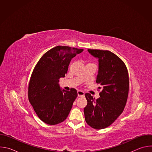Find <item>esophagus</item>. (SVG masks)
<instances>
[{"label": "esophagus", "instance_id": "34e87169", "mask_svg": "<svg viewBox=\"0 0 152 152\" xmlns=\"http://www.w3.org/2000/svg\"><path fill=\"white\" fill-rule=\"evenodd\" d=\"M84 92L82 91H80V90H79L77 91V96L78 97H83L84 96Z\"/></svg>", "mask_w": 152, "mask_h": 152}]
</instances>
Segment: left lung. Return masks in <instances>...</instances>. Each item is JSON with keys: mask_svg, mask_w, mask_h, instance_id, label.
<instances>
[{"mask_svg": "<svg viewBox=\"0 0 152 152\" xmlns=\"http://www.w3.org/2000/svg\"><path fill=\"white\" fill-rule=\"evenodd\" d=\"M99 59L96 83L102 90L96 100L89 93L85 94L87 105L84 108L85 121L95 129L110 126L123 113L127 102L129 79L124 62L109 50L88 49Z\"/></svg>", "mask_w": 152, "mask_h": 152, "instance_id": "obj_1", "label": "left lung"}]
</instances>
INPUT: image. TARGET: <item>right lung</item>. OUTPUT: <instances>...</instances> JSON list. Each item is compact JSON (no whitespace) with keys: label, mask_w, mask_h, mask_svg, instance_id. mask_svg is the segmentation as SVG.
<instances>
[{"label":"right lung","mask_w":152,"mask_h":152,"mask_svg":"<svg viewBox=\"0 0 152 152\" xmlns=\"http://www.w3.org/2000/svg\"><path fill=\"white\" fill-rule=\"evenodd\" d=\"M83 50L58 46L46 52L35 66L29 83L28 99L44 123L55 125L68 117L77 92L75 88L61 91L58 83L67 74L72 59Z\"/></svg>","instance_id":"right-lung-1"}]
</instances>
